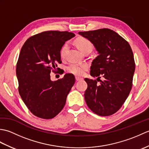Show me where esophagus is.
Instances as JSON below:
<instances>
[{
	"label": "esophagus",
	"instance_id": "obj_1",
	"mask_svg": "<svg viewBox=\"0 0 149 149\" xmlns=\"http://www.w3.org/2000/svg\"><path fill=\"white\" fill-rule=\"evenodd\" d=\"M83 79V78H81V77H75V80H76L77 81H81Z\"/></svg>",
	"mask_w": 149,
	"mask_h": 149
}]
</instances>
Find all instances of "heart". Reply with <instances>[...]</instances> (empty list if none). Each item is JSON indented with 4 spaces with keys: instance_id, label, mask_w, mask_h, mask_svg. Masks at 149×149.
Returning <instances> with one entry per match:
<instances>
[{
    "instance_id": "1",
    "label": "heart",
    "mask_w": 149,
    "mask_h": 149,
    "mask_svg": "<svg viewBox=\"0 0 149 149\" xmlns=\"http://www.w3.org/2000/svg\"><path fill=\"white\" fill-rule=\"evenodd\" d=\"M75 44H76L77 48L83 53L88 50L91 51V50L93 49V44L91 43L89 40L85 38H79L75 41ZM68 47L69 45L67 42L63 44L61 47L59 52V54L61 58H64L65 57ZM88 67H89V66L86 63H82V64L72 63L66 67V70L68 72L77 75V76H82L84 74V72L88 69Z\"/></svg>"
}]
</instances>
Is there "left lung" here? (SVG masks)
Here are the masks:
<instances>
[{"instance_id": "obj_1", "label": "left lung", "mask_w": 149, "mask_h": 149, "mask_svg": "<svg viewBox=\"0 0 149 149\" xmlns=\"http://www.w3.org/2000/svg\"><path fill=\"white\" fill-rule=\"evenodd\" d=\"M89 40L99 52L90 67L95 79L85 78L88 88L84 99L88 107L97 115L107 116L118 111L131 90L135 70L133 53L129 43L109 29L79 32ZM104 81L100 79L101 76Z\"/></svg>"}]
</instances>
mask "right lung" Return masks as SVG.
Wrapping results in <instances>:
<instances>
[{"instance_id": "obj_1", "label": "right lung", "mask_w": 149, "mask_h": 149, "mask_svg": "<svg viewBox=\"0 0 149 149\" xmlns=\"http://www.w3.org/2000/svg\"><path fill=\"white\" fill-rule=\"evenodd\" d=\"M74 36L68 31H44L31 36L22 46L16 68L18 92L34 116L51 119L64 107L75 77L66 74L52 81L50 74L61 63V47Z\"/></svg>"}]
</instances>
